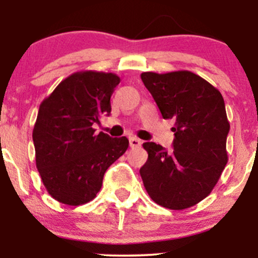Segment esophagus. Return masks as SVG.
<instances>
[{"label":"esophagus","mask_w":258,"mask_h":258,"mask_svg":"<svg viewBox=\"0 0 258 258\" xmlns=\"http://www.w3.org/2000/svg\"><path fill=\"white\" fill-rule=\"evenodd\" d=\"M141 144H142L141 139H138L136 137L130 138V147L131 148H138V147H141Z\"/></svg>","instance_id":"obj_1"}]
</instances>
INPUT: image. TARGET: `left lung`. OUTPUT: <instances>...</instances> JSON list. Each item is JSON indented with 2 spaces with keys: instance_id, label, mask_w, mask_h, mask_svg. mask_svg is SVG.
Here are the masks:
<instances>
[{
  "instance_id": "left-lung-1",
  "label": "left lung",
  "mask_w": 258,
  "mask_h": 258,
  "mask_svg": "<svg viewBox=\"0 0 258 258\" xmlns=\"http://www.w3.org/2000/svg\"><path fill=\"white\" fill-rule=\"evenodd\" d=\"M142 81L164 119H173V152L146 142L148 160L142 179L153 201L170 210L200 203L217 184L228 162L223 97L205 79L188 70L142 73Z\"/></svg>"
}]
</instances>
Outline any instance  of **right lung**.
Masks as SVG:
<instances>
[{"label": "right lung", "mask_w": 258, "mask_h": 258, "mask_svg": "<svg viewBox=\"0 0 258 258\" xmlns=\"http://www.w3.org/2000/svg\"><path fill=\"white\" fill-rule=\"evenodd\" d=\"M120 84L116 74L74 73L38 109L32 139L36 167L53 199L70 206L96 198L105 171L128 148L126 137L111 138L92 127L110 114V97Z\"/></svg>", "instance_id": "right-lung-1"}]
</instances>
